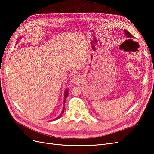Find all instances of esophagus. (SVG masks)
Segmentation results:
<instances>
[{
  "instance_id": "1",
  "label": "esophagus",
  "mask_w": 154,
  "mask_h": 154,
  "mask_svg": "<svg viewBox=\"0 0 154 154\" xmlns=\"http://www.w3.org/2000/svg\"><path fill=\"white\" fill-rule=\"evenodd\" d=\"M80 82V77H79L77 75H75V76H73V77L72 78L71 80V82L72 84H78V83Z\"/></svg>"
}]
</instances>
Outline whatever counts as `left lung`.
Returning <instances> with one entry per match:
<instances>
[{
    "mask_svg": "<svg viewBox=\"0 0 154 154\" xmlns=\"http://www.w3.org/2000/svg\"><path fill=\"white\" fill-rule=\"evenodd\" d=\"M124 32H125V34L126 35L127 38H128V40H132V39L134 38V36L131 35V33H130L129 31H127V30H124Z\"/></svg>",
    "mask_w": 154,
    "mask_h": 154,
    "instance_id": "1",
    "label": "left lung"
}]
</instances>
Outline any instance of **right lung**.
<instances>
[{
    "label": "right lung",
    "instance_id": "right-lung-1",
    "mask_svg": "<svg viewBox=\"0 0 154 154\" xmlns=\"http://www.w3.org/2000/svg\"><path fill=\"white\" fill-rule=\"evenodd\" d=\"M21 37L22 36H20V38H19V39L20 38H21ZM68 93H69V90H68V88L67 89H66V90H65V92H64V99H63V109H62V113L60 114V116H58L57 118H56L55 119H54L53 120H57V119H58V118H60V117H61V116L62 115V114L63 113V112H64V109H65V103H66V98H67V96H68Z\"/></svg>",
    "mask_w": 154,
    "mask_h": 154
}]
</instances>
